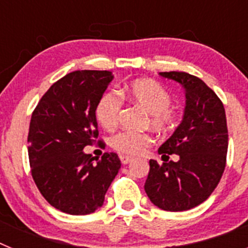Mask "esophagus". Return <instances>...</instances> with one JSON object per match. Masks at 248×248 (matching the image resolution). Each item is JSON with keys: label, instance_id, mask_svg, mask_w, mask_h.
Segmentation results:
<instances>
[{"label": "esophagus", "instance_id": "34e87169", "mask_svg": "<svg viewBox=\"0 0 248 248\" xmlns=\"http://www.w3.org/2000/svg\"><path fill=\"white\" fill-rule=\"evenodd\" d=\"M131 160H133L131 156H128V155H120V161H122V164H124V165L130 163Z\"/></svg>", "mask_w": 248, "mask_h": 248}]
</instances>
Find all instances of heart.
I'll list each match as a JSON object with an SVG mask.
<instances>
[{
    "mask_svg": "<svg viewBox=\"0 0 248 248\" xmlns=\"http://www.w3.org/2000/svg\"><path fill=\"white\" fill-rule=\"evenodd\" d=\"M123 94L131 103L139 105L149 113L148 124L160 133L171 130L176 124V113L170 107L171 95L159 82L150 78L133 80L123 89ZM123 102L117 93L107 92L98 100L95 117L104 129L113 130L118 126ZM154 143L153 135L148 133L122 131L111 138V146L122 154H144Z\"/></svg>",
    "mask_w": 248,
    "mask_h": 248,
    "instance_id": "obj_1",
    "label": "heart"
}]
</instances>
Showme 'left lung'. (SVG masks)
Masks as SVG:
<instances>
[{"label":"left lung","instance_id":"left-lung-1","mask_svg":"<svg viewBox=\"0 0 248 248\" xmlns=\"http://www.w3.org/2000/svg\"><path fill=\"white\" fill-rule=\"evenodd\" d=\"M160 76L185 88L183 122L157 150L164 161L168 154L180 159L161 165L150 160L144 189L159 209L185 211L202 203L220 183L229 146L226 114L220 98L198 77L185 72Z\"/></svg>","mask_w":248,"mask_h":248}]
</instances>
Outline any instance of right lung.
Masks as SVG:
<instances>
[{"label": "right lung", "instance_id": "1", "mask_svg": "<svg viewBox=\"0 0 248 248\" xmlns=\"http://www.w3.org/2000/svg\"><path fill=\"white\" fill-rule=\"evenodd\" d=\"M111 79L109 71L68 73L46 92L32 113L27 139L32 177L43 198L65 214L88 215L99 209L122 165L115 153H104L94 163L83 151L98 139L95 107Z\"/></svg>", "mask_w": 248, "mask_h": 248}]
</instances>
